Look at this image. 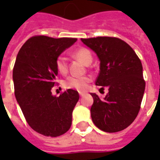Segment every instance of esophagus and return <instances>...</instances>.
<instances>
[{
	"instance_id": "1",
	"label": "esophagus",
	"mask_w": 160,
	"mask_h": 160,
	"mask_svg": "<svg viewBox=\"0 0 160 160\" xmlns=\"http://www.w3.org/2000/svg\"><path fill=\"white\" fill-rule=\"evenodd\" d=\"M79 94H80V96L81 97V96H83L84 95V92H79Z\"/></svg>"
}]
</instances>
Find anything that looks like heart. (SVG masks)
Returning a JSON list of instances; mask_svg holds the SVG:
<instances>
[{
	"instance_id": "1",
	"label": "heart",
	"mask_w": 160,
	"mask_h": 160,
	"mask_svg": "<svg viewBox=\"0 0 160 160\" xmlns=\"http://www.w3.org/2000/svg\"><path fill=\"white\" fill-rule=\"evenodd\" d=\"M73 56L77 59L80 60L86 65H89L92 61V56L91 51L87 48H84V47L74 50L73 52ZM56 70L58 71V73L62 74V75L68 73V61H67V58L65 56H57V58L56 59ZM90 80V78L87 76H69L65 80L63 86L67 89L84 91L87 87Z\"/></svg>"
}]
</instances>
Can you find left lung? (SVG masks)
Returning <instances> with one entry per match:
<instances>
[{
	"label": "left lung",
	"mask_w": 160,
	"mask_h": 160,
	"mask_svg": "<svg viewBox=\"0 0 160 160\" xmlns=\"http://www.w3.org/2000/svg\"><path fill=\"white\" fill-rule=\"evenodd\" d=\"M81 41L100 61L96 85L109 90L104 99L91 93L92 122L104 132L123 130L134 122L141 109L146 87L141 60L127 42L118 38L98 37Z\"/></svg>",
	"instance_id": "8db88e82"
}]
</instances>
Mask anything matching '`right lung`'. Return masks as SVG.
<instances>
[{"label": "right lung", "instance_id": "add662e5", "mask_svg": "<svg viewBox=\"0 0 160 160\" xmlns=\"http://www.w3.org/2000/svg\"><path fill=\"white\" fill-rule=\"evenodd\" d=\"M77 38L34 36L19 49L12 70L14 94L30 127L50 137L65 134L72 124L78 92L68 89L53 96L58 71L56 59Z\"/></svg>", "mask_w": 160, "mask_h": 160}]
</instances>
